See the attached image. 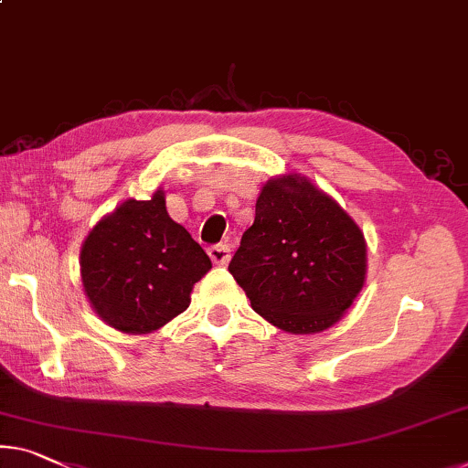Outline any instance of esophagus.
I'll return each instance as SVG.
<instances>
[{"label": "esophagus", "mask_w": 468, "mask_h": 468, "mask_svg": "<svg viewBox=\"0 0 468 468\" xmlns=\"http://www.w3.org/2000/svg\"><path fill=\"white\" fill-rule=\"evenodd\" d=\"M207 256L212 258L214 264H227L231 258V248L227 243H216V246L207 248Z\"/></svg>", "instance_id": "esophagus-1"}]
</instances>
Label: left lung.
Instances as JSON below:
<instances>
[{"mask_svg": "<svg viewBox=\"0 0 468 468\" xmlns=\"http://www.w3.org/2000/svg\"><path fill=\"white\" fill-rule=\"evenodd\" d=\"M366 239L330 195L298 174L271 178L229 273L258 315L292 334L334 325L366 282Z\"/></svg>", "mask_w": 468, "mask_h": 468, "instance_id": "1", "label": "left lung"}]
</instances>
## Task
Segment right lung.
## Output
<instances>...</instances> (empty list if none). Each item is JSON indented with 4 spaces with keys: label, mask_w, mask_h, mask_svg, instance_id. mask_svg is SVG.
<instances>
[{
    "label": "right lung",
    "mask_w": 468,
    "mask_h": 468,
    "mask_svg": "<svg viewBox=\"0 0 468 468\" xmlns=\"http://www.w3.org/2000/svg\"><path fill=\"white\" fill-rule=\"evenodd\" d=\"M80 267L88 301L104 324L149 334L189 306L193 285L212 262L170 218L164 191H155L104 216L83 241Z\"/></svg>",
    "instance_id": "add662e5"
}]
</instances>
